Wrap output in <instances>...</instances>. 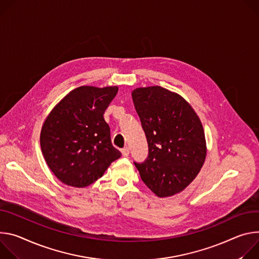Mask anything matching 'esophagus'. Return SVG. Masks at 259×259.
Segmentation results:
<instances>
[{
    "label": "esophagus",
    "mask_w": 259,
    "mask_h": 259,
    "mask_svg": "<svg viewBox=\"0 0 259 259\" xmlns=\"http://www.w3.org/2000/svg\"><path fill=\"white\" fill-rule=\"evenodd\" d=\"M121 153H122V156L127 157V156H128V154H130V149H128L127 147H125V148L121 149Z\"/></svg>",
    "instance_id": "34e87169"
}]
</instances>
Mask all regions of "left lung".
I'll return each instance as SVG.
<instances>
[{
    "label": "left lung",
    "mask_w": 259,
    "mask_h": 259,
    "mask_svg": "<svg viewBox=\"0 0 259 259\" xmlns=\"http://www.w3.org/2000/svg\"><path fill=\"white\" fill-rule=\"evenodd\" d=\"M132 97L149 150L144 162H134L143 182L159 197L181 192L206 159L202 122L180 95L161 86L136 89Z\"/></svg>",
    "instance_id": "8db88e82"
}]
</instances>
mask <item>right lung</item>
<instances>
[{"mask_svg":"<svg viewBox=\"0 0 259 259\" xmlns=\"http://www.w3.org/2000/svg\"><path fill=\"white\" fill-rule=\"evenodd\" d=\"M117 86H80L70 92L45 119L40 144L56 178L73 187L89 186L121 153L111 142L104 113Z\"/></svg>","mask_w":259,"mask_h":259,"instance_id":"1","label":"right lung"}]
</instances>
